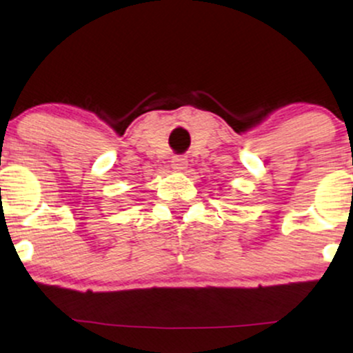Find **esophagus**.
Listing matches in <instances>:
<instances>
[{
	"label": "esophagus",
	"instance_id": "1",
	"mask_svg": "<svg viewBox=\"0 0 353 353\" xmlns=\"http://www.w3.org/2000/svg\"><path fill=\"white\" fill-rule=\"evenodd\" d=\"M171 165H172L174 171H185V169H188V159L182 156H176V157H172Z\"/></svg>",
	"mask_w": 353,
	"mask_h": 353
}]
</instances>
